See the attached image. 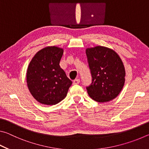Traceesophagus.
<instances>
[{
    "mask_svg": "<svg viewBox=\"0 0 149 149\" xmlns=\"http://www.w3.org/2000/svg\"><path fill=\"white\" fill-rule=\"evenodd\" d=\"M79 83H80V80L79 79H75L74 80V81H73V84L77 85V84H79Z\"/></svg>",
    "mask_w": 149,
    "mask_h": 149,
    "instance_id": "34e87169",
    "label": "esophagus"
}]
</instances>
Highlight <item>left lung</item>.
<instances>
[{
    "label": "left lung",
    "mask_w": 149,
    "mask_h": 149,
    "mask_svg": "<svg viewBox=\"0 0 149 149\" xmlns=\"http://www.w3.org/2000/svg\"><path fill=\"white\" fill-rule=\"evenodd\" d=\"M92 82L86 87L87 93L99 102L112 100L124 85L125 72L122 60L114 50L97 46L86 49Z\"/></svg>",
    "instance_id": "1"
}]
</instances>
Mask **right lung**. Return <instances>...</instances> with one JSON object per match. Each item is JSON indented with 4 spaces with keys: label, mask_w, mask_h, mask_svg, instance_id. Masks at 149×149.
Masks as SVG:
<instances>
[{
    "label": "right lung",
    "mask_w": 149,
    "mask_h": 149,
    "mask_svg": "<svg viewBox=\"0 0 149 149\" xmlns=\"http://www.w3.org/2000/svg\"><path fill=\"white\" fill-rule=\"evenodd\" d=\"M62 49L48 47L39 50L30 62L27 84L30 93L40 103L54 105L64 99L72 81L60 66Z\"/></svg>",
    "instance_id": "right-lung-1"
}]
</instances>
